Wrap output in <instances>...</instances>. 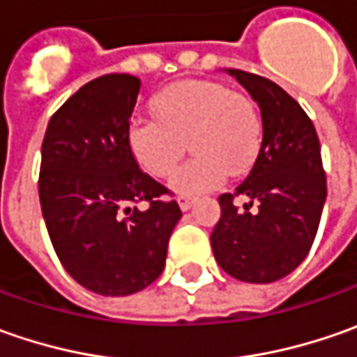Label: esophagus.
Wrapping results in <instances>:
<instances>
[{
    "label": "esophagus",
    "mask_w": 357,
    "mask_h": 357,
    "mask_svg": "<svg viewBox=\"0 0 357 357\" xmlns=\"http://www.w3.org/2000/svg\"><path fill=\"white\" fill-rule=\"evenodd\" d=\"M176 200H178V206H181V211H188V208L195 204V199H192V197H188V195H181V197H178Z\"/></svg>",
    "instance_id": "esophagus-1"
}]
</instances>
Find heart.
<instances>
[{
    "label": "heart",
    "mask_w": 357,
    "mask_h": 357,
    "mask_svg": "<svg viewBox=\"0 0 357 357\" xmlns=\"http://www.w3.org/2000/svg\"><path fill=\"white\" fill-rule=\"evenodd\" d=\"M157 121L137 119L129 127L132 157L157 178L169 176L185 157H195L172 176V190L199 195L222 183L227 171L242 174L260 151L262 123L256 105L214 81H181L155 95Z\"/></svg>",
    "instance_id": "obj_1"
}]
</instances>
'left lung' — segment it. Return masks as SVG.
I'll return each mask as SVG.
<instances>
[{"mask_svg": "<svg viewBox=\"0 0 357 357\" xmlns=\"http://www.w3.org/2000/svg\"><path fill=\"white\" fill-rule=\"evenodd\" d=\"M227 73L260 107L262 143L236 192L220 195L211 244L232 278L270 284L300 266L316 238L326 202L320 141L304 109L276 83L240 69ZM234 196L247 199L242 209Z\"/></svg>", "mask_w": 357, "mask_h": 357, "instance_id": "8db88e82", "label": "left lung"}]
</instances>
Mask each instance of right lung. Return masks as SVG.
Here are the masks:
<instances>
[{
  "label": "right lung",
  "mask_w": 357,
  "mask_h": 357,
  "mask_svg": "<svg viewBox=\"0 0 357 357\" xmlns=\"http://www.w3.org/2000/svg\"><path fill=\"white\" fill-rule=\"evenodd\" d=\"M141 81L125 73L83 85L51 117L41 146L39 200L69 276L101 296H129L157 280L181 220L165 186L129 146ZM146 199L141 211L132 204Z\"/></svg>",
  "instance_id": "1"
}]
</instances>
